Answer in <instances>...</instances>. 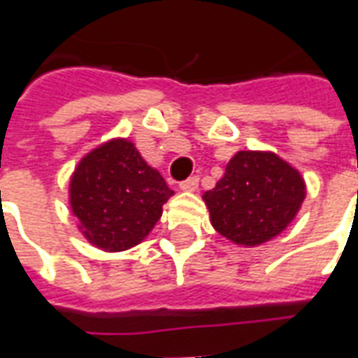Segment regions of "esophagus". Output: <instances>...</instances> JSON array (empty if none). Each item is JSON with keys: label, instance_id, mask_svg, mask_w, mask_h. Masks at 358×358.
Segmentation results:
<instances>
[{"label": "esophagus", "instance_id": "obj_1", "mask_svg": "<svg viewBox=\"0 0 358 358\" xmlns=\"http://www.w3.org/2000/svg\"><path fill=\"white\" fill-rule=\"evenodd\" d=\"M199 187V178L197 176H192V178L184 180L182 184H180V189L182 192H195Z\"/></svg>", "mask_w": 358, "mask_h": 358}]
</instances>
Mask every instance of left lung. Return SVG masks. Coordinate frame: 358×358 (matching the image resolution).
I'll return each mask as SVG.
<instances>
[{"label": "left lung", "instance_id": "8db88e82", "mask_svg": "<svg viewBox=\"0 0 358 358\" xmlns=\"http://www.w3.org/2000/svg\"><path fill=\"white\" fill-rule=\"evenodd\" d=\"M305 195L299 171L276 153L238 151L203 201L220 236L243 248H257L284 232Z\"/></svg>", "mask_w": 358, "mask_h": 358}]
</instances>
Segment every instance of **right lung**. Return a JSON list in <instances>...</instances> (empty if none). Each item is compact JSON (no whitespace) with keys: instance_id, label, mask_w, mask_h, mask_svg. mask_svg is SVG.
<instances>
[{"instance_id":"obj_1","label":"right lung","mask_w":358,"mask_h":358,"mask_svg":"<svg viewBox=\"0 0 358 358\" xmlns=\"http://www.w3.org/2000/svg\"><path fill=\"white\" fill-rule=\"evenodd\" d=\"M172 194L161 172L124 138L82 157L69 184L71 209L84 238L109 253L141 243Z\"/></svg>"}]
</instances>
